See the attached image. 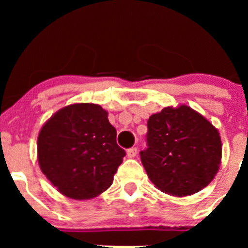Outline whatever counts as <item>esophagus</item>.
I'll return each mask as SVG.
<instances>
[{"instance_id":"esophagus-1","label":"esophagus","mask_w":248,"mask_h":248,"mask_svg":"<svg viewBox=\"0 0 248 248\" xmlns=\"http://www.w3.org/2000/svg\"><path fill=\"white\" fill-rule=\"evenodd\" d=\"M137 154H138L137 148H130L126 150V155H128V157H134V156H137Z\"/></svg>"}]
</instances>
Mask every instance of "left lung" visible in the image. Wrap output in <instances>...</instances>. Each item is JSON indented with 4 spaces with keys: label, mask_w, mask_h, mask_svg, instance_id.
<instances>
[{
    "label": "left lung",
    "mask_w": 248,
    "mask_h": 248,
    "mask_svg": "<svg viewBox=\"0 0 248 248\" xmlns=\"http://www.w3.org/2000/svg\"><path fill=\"white\" fill-rule=\"evenodd\" d=\"M148 149L140 157L150 181L165 194L184 198L214 180L222 155L220 133L185 104L166 107L148 120Z\"/></svg>",
    "instance_id": "left-lung-1"
}]
</instances>
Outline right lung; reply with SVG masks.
<instances>
[{
	"mask_svg": "<svg viewBox=\"0 0 248 248\" xmlns=\"http://www.w3.org/2000/svg\"><path fill=\"white\" fill-rule=\"evenodd\" d=\"M124 156L108 111L92 103L59 109L43 124L37 139L42 172L61 194L74 200L104 192Z\"/></svg>",
	"mask_w": 248,
	"mask_h": 248,
	"instance_id": "add662e5",
	"label": "right lung"
}]
</instances>
